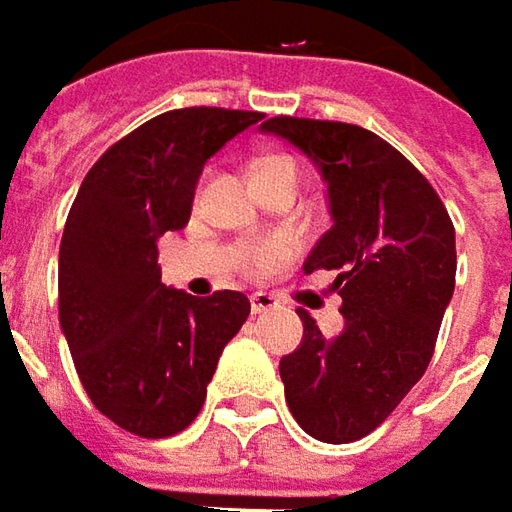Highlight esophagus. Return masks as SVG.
<instances>
[{
  "label": "esophagus",
  "mask_w": 512,
  "mask_h": 512,
  "mask_svg": "<svg viewBox=\"0 0 512 512\" xmlns=\"http://www.w3.org/2000/svg\"><path fill=\"white\" fill-rule=\"evenodd\" d=\"M277 306V297L269 294V291H255L252 294V314H263V311H269Z\"/></svg>",
  "instance_id": "1"
}]
</instances>
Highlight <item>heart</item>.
<instances>
[{
	"mask_svg": "<svg viewBox=\"0 0 512 512\" xmlns=\"http://www.w3.org/2000/svg\"><path fill=\"white\" fill-rule=\"evenodd\" d=\"M272 169H294V164L286 158H260L255 164V175L257 172H272ZM283 257H286V246L280 240H263V243H255L243 252V260L252 272H266V269L277 266Z\"/></svg>",
	"mask_w": 512,
	"mask_h": 512,
	"instance_id": "b5f03b06",
	"label": "heart"
}]
</instances>
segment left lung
I'll list each match as a JSON object with an SVG mask.
<instances>
[{
    "label": "left lung",
    "instance_id": "left-lung-1",
    "mask_svg": "<svg viewBox=\"0 0 512 512\" xmlns=\"http://www.w3.org/2000/svg\"><path fill=\"white\" fill-rule=\"evenodd\" d=\"M263 133L303 152L326 184L331 229L303 272H337L343 331L323 337L306 311L303 340L280 360L291 416L331 445L362 439L431 362L456 283V232L425 175L354 124L269 118Z\"/></svg>",
    "mask_w": 512,
    "mask_h": 512
}]
</instances>
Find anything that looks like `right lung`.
<instances>
[{"instance_id": "add662e5", "label": "right lung", "mask_w": 512, "mask_h": 512, "mask_svg": "<svg viewBox=\"0 0 512 512\" xmlns=\"http://www.w3.org/2000/svg\"><path fill=\"white\" fill-rule=\"evenodd\" d=\"M263 115L186 107L155 115L81 181L59 249V323L81 385L118 428L164 439L201 414L223 348L249 317L240 291L161 283L158 246L184 229L203 164Z\"/></svg>"}]
</instances>
